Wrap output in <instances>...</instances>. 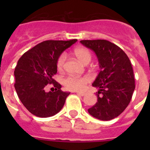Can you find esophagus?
Wrapping results in <instances>:
<instances>
[{
    "mask_svg": "<svg viewBox=\"0 0 150 150\" xmlns=\"http://www.w3.org/2000/svg\"><path fill=\"white\" fill-rule=\"evenodd\" d=\"M76 94L77 95H81V96H84L86 94L84 93V92H79V91H76Z\"/></svg>",
    "mask_w": 150,
    "mask_h": 150,
    "instance_id": "1",
    "label": "esophagus"
}]
</instances>
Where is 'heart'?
Here are the masks:
<instances>
[{
    "label": "heart",
    "instance_id": "obj_1",
    "mask_svg": "<svg viewBox=\"0 0 150 150\" xmlns=\"http://www.w3.org/2000/svg\"><path fill=\"white\" fill-rule=\"evenodd\" d=\"M74 53L76 59L84 64H87L90 62L91 59V53L87 49L79 47L74 50ZM66 60L65 54H62L57 60V67L59 71H62L64 66ZM89 82V79L87 76H69L64 80V85L67 89L72 91H80L84 89L86 85Z\"/></svg>",
    "mask_w": 150,
    "mask_h": 150
}]
</instances>
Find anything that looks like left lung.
Returning <instances> with one entry per match:
<instances>
[{
    "mask_svg": "<svg viewBox=\"0 0 150 150\" xmlns=\"http://www.w3.org/2000/svg\"><path fill=\"white\" fill-rule=\"evenodd\" d=\"M98 59L100 71L92 83L98 88V101L88 110L98 120L108 121L120 116L129 104L134 91L133 68L125 52L106 40H81Z\"/></svg>",
    "mask_w": 150,
    "mask_h": 150,
    "instance_id": "left-lung-1",
    "label": "left lung"
}]
</instances>
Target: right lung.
<instances>
[{"label": "right lung", "mask_w": 150, "mask_h": 150, "mask_svg": "<svg viewBox=\"0 0 150 150\" xmlns=\"http://www.w3.org/2000/svg\"><path fill=\"white\" fill-rule=\"evenodd\" d=\"M76 41H43L18 59L14 71V86L21 102L34 116L50 117L62 109L70 92L62 91V86L52 76L57 73L59 57ZM51 83L56 91L46 93L45 88Z\"/></svg>", "instance_id": "1"}]
</instances>
